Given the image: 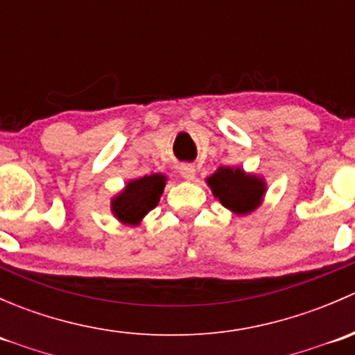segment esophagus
<instances>
[{
  "instance_id": "34e87169",
  "label": "esophagus",
  "mask_w": 355,
  "mask_h": 355,
  "mask_svg": "<svg viewBox=\"0 0 355 355\" xmlns=\"http://www.w3.org/2000/svg\"><path fill=\"white\" fill-rule=\"evenodd\" d=\"M180 175L185 180H194L196 177V168L192 164H182L180 166Z\"/></svg>"
}]
</instances>
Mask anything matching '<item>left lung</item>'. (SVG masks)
<instances>
[{
	"label": "left lung",
	"instance_id": "8db88e82",
	"mask_svg": "<svg viewBox=\"0 0 355 355\" xmlns=\"http://www.w3.org/2000/svg\"><path fill=\"white\" fill-rule=\"evenodd\" d=\"M213 196L237 216L252 213L263 204L266 180L259 175L247 173L239 166H220L206 178Z\"/></svg>",
	"mask_w": 355,
	"mask_h": 355
}]
</instances>
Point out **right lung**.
<instances>
[{
  "instance_id": "add662e5",
  "label": "right lung",
  "mask_w": 355,
  "mask_h": 355,
  "mask_svg": "<svg viewBox=\"0 0 355 355\" xmlns=\"http://www.w3.org/2000/svg\"><path fill=\"white\" fill-rule=\"evenodd\" d=\"M166 175L153 173L127 182L123 191L111 199V213L121 225H141L146 214L155 209L166 185Z\"/></svg>"
}]
</instances>
